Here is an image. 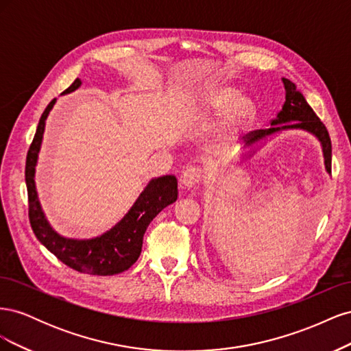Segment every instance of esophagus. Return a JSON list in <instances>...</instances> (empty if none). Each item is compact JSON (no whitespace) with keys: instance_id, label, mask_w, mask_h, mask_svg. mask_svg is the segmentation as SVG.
<instances>
[{"instance_id":"1","label":"esophagus","mask_w":351,"mask_h":351,"mask_svg":"<svg viewBox=\"0 0 351 351\" xmlns=\"http://www.w3.org/2000/svg\"><path fill=\"white\" fill-rule=\"evenodd\" d=\"M200 180H202V169L197 167H187L182 174L180 183H182V187L184 189H192L200 183Z\"/></svg>"}]
</instances>
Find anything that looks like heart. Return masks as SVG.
<instances>
[{
	"label": "heart",
	"instance_id": "obj_1",
	"mask_svg": "<svg viewBox=\"0 0 351 351\" xmlns=\"http://www.w3.org/2000/svg\"><path fill=\"white\" fill-rule=\"evenodd\" d=\"M202 108L210 114L224 112L222 133L232 136L252 124L258 112V105L250 95H240L231 84H214L200 93Z\"/></svg>",
	"mask_w": 351,
	"mask_h": 351
}]
</instances>
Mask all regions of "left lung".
Wrapping results in <instances>:
<instances>
[{
    "label": "left lung",
    "mask_w": 351,
    "mask_h": 351,
    "mask_svg": "<svg viewBox=\"0 0 351 351\" xmlns=\"http://www.w3.org/2000/svg\"><path fill=\"white\" fill-rule=\"evenodd\" d=\"M282 83L285 88V102L282 110L278 112L277 119L271 121V129L254 130L246 134V137H244L246 146L256 143L274 133L289 129H302L315 134L317 139H319L325 158V168L328 173H331L332 146L325 124L319 120V117L315 114V111L311 108V105L306 102L303 95L295 89V84L293 82H290L289 79H282ZM280 123L282 124L281 126L279 125Z\"/></svg>",
    "instance_id": "8db88e82"
}]
</instances>
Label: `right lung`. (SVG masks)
<instances>
[{
    "label": "right lung",
    "mask_w": 351,
    "mask_h": 351,
    "mask_svg": "<svg viewBox=\"0 0 351 351\" xmlns=\"http://www.w3.org/2000/svg\"><path fill=\"white\" fill-rule=\"evenodd\" d=\"M80 84V79H76L62 93L76 90ZM56 101V98L52 99L42 112L34 142L26 156L25 177L30 227L36 239L71 269L90 275L120 274L129 269L141 256L143 234L151 221L165 206L177 200V178L174 176H162L151 180L124 218L102 236L90 240L61 237L47 221L35 186V167L45 130V120Z\"/></svg>",
    "instance_id": "1"
}]
</instances>
